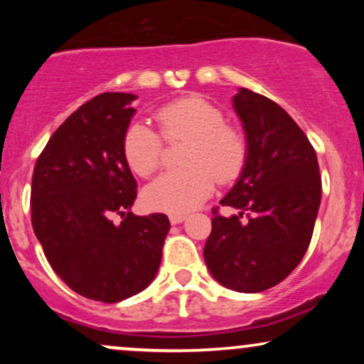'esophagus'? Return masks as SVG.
Instances as JSON below:
<instances>
[{
    "instance_id": "esophagus-1",
    "label": "esophagus",
    "mask_w": 364,
    "mask_h": 364,
    "mask_svg": "<svg viewBox=\"0 0 364 364\" xmlns=\"http://www.w3.org/2000/svg\"><path fill=\"white\" fill-rule=\"evenodd\" d=\"M185 219H186V215L185 214H179V212H173V214H169L171 224H181Z\"/></svg>"
}]
</instances>
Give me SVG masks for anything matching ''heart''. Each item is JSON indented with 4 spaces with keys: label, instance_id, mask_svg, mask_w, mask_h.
Wrapping results in <instances>:
<instances>
[{
    "label": "heart",
    "instance_id": "obj_1",
    "mask_svg": "<svg viewBox=\"0 0 364 364\" xmlns=\"http://www.w3.org/2000/svg\"><path fill=\"white\" fill-rule=\"evenodd\" d=\"M156 119L161 133L144 121H132L123 133L124 161L135 174L149 178L161 168L164 140H188L181 150L185 166L164 173L145 190L150 208L190 210L210 196L215 181L228 185L241 176L248 140L212 102L196 95L176 99L159 107Z\"/></svg>",
    "mask_w": 364,
    "mask_h": 364
}]
</instances>
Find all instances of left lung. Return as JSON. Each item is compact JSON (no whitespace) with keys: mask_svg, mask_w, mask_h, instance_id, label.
Listing matches in <instances>:
<instances>
[{"mask_svg":"<svg viewBox=\"0 0 364 364\" xmlns=\"http://www.w3.org/2000/svg\"><path fill=\"white\" fill-rule=\"evenodd\" d=\"M232 106L243 121L248 161L220 200L240 214L212 208L203 258L217 282L237 292L277 286L310 246L321 200L316 152L296 121L265 95L240 89Z\"/></svg>","mask_w":364,"mask_h":364,"instance_id":"left-lung-1","label":"left lung"}]
</instances>
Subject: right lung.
<instances>
[{"label": "right lung", "instance_id": "1", "mask_svg": "<svg viewBox=\"0 0 364 364\" xmlns=\"http://www.w3.org/2000/svg\"><path fill=\"white\" fill-rule=\"evenodd\" d=\"M133 94L104 92L66 118L37 157L32 228L53 270L94 301L118 303L156 277L164 214L132 212L136 181L123 156Z\"/></svg>", "mask_w": 364, "mask_h": 364}]
</instances>
